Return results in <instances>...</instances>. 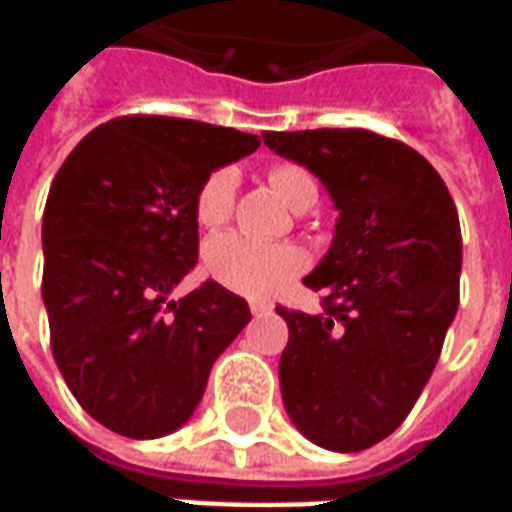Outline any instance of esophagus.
<instances>
[{"instance_id": "1", "label": "esophagus", "mask_w": 512, "mask_h": 512, "mask_svg": "<svg viewBox=\"0 0 512 512\" xmlns=\"http://www.w3.org/2000/svg\"><path fill=\"white\" fill-rule=\"evenodd\" d=\"M249 310H252V315H268V312L274 310V304L271 301H252Z\"/></svg>"}]
</instances>
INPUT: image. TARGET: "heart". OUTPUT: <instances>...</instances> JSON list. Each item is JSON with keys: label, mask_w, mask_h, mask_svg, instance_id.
I'll list each match as a JSON object with an SVG mask.
<instances>
[{"label": "heart", "mask_w": 512, "mask_h": 512, "mask_svg": "<svg viewBox=\"0 0 512 512\" xmlns=\"http://www.w3.org/2000/svg\"><path fill=\"white\" fill-rule=\"evenodd\" d=\"M268 186L277 191L279 200L293 211H307L318 200V180L312 172L293 161H279L268 167ZM235 175L233 167L211 169L194 194V219L202 227H219L230 219L235 205ZM307 266V260L296 246L290 244H263L246 235L224 233L211 238L202 252L205 274L219 282L222 288L249 296L266 299L285 288L290 279H296Z\"/></svg>", "instance_id": "obj_1"}]
</instances>
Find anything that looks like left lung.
I'll list each match as a JSON object with an SVG mask.
<instances>
[{
	"label": "left lung",
	"instance_id": "8db88e82",
	"mask_svg": "<svg viewBox=\"0 0 512 512\" xmlns=\"http://www.w3.org/2000/svg\"><path fill=\"white\" fill-rule=\"evenodd\" d=\"M274 153L315 172L340 211L304 285L321 315L277 307L293 425L334 452H359L408 417L458 312L461 224L450 191L414 147L365 128L266 131Z\"/></svg>",
	"mask_w": 512,
	"mask_h": 512
}]
</instances>
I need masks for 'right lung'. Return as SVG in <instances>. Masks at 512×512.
Segmentation results:
<instances>
[{"label":"right lung","mask_w":512,"mask_h":512,"mask_svg":"<svg viewBox=\"0 0 512 512\" xmlns=\"http://www.w3.org/2000/svg\"><path fill=\"white\" fill-rule=\"evenodd\" d=\"M260 136L200 120L115 117L57 172L43 211V304L51 354L79 406L128 439L180 428L216 356L252 312L208 279L167 296L200 255L194 194Z\"/></svg>","instance_id":"right-lung-1"}]
</instances>
